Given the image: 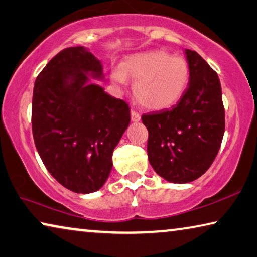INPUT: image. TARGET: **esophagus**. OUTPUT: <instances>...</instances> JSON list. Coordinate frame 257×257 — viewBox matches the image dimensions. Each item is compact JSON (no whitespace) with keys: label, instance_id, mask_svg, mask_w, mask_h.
<instances>
[{"label":"esophagus","instance_id":"34e87169","mask_svg":"<svg viewBox=\"0 0 257 257\" xmlns=\"http://www.w3.org/2000/svg\"><path fill=\"white\" fill-rule=\"evenodd\" d=\"M130 115H132L133 122H138L141 120V114L137 113L136 111H134V109H132V112H130Z\"/></svg>","mask_w":257,"mask_h":257}]
</instances>
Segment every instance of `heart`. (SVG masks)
<instances>
[{
	"label": "heart",
	"instance_id": "b5f03b06",
	"mask_svg": "<svg viewBox=\"0 0 257 257\" xmlns=\"http://www.w3.org/2000/svg\"><path fill=\"white\" fill-rule=\"evenodd\" d=\"M128 77L135 81L133 91L138 103L159 111L181 99L189 83L190 68L182 57L164 50L146 51L128 57L111 70V81L117 88H123Z\"/></svg>",
	"mask_w": 257,
	"mask_h": 257
}]
</instances>
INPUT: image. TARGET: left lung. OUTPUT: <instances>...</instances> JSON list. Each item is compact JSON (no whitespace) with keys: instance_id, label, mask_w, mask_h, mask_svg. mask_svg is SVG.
<instances>
[{"instance_id":"obj_1","label":"left lung","mask_w":257,"mask_h":257,"mask_svg":"<svg viewBox=\"0 0 257 257\" xmlns=\"http://www.w3.org/2000/svg\"><path fill=\"white\" fill-rule=\"evenodd\" d=\"M186 90L176 105L142 115L149 130L148 157L156 173L172 183H189L208 170L221 146L225 114L217 73L185 49Z\"/></svg>"}]
</instances>
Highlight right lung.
Listing matches in <instances>:
<instances>
[{"instance_id":"1","label":"right lung","mask_w":257,"mask_h":257,"mask_svg":"<svg viewBox=\"0 0 257 257\" xmlns=\"http://www.w3.org/2000/svg\"><path fill=\"white\" fill-rule=\"evenodd\" d=\"M93 79L103 65L84 47L64 49L36 77L32 129L48 172L76 193L99 190L112 170V153L130 122V108Z\"/></svg>"}]
</instances>
